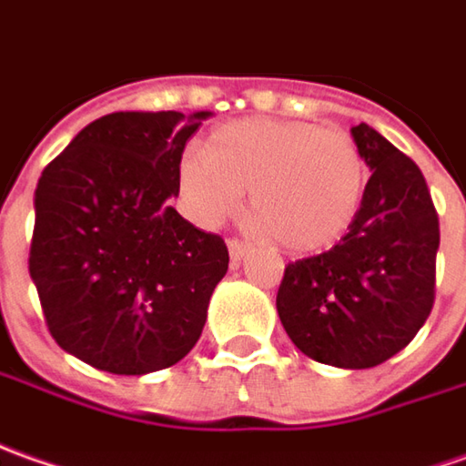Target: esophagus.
Segmentation results:
<instances>
[{"label":"esophagus","instance_id":"1","mask_svg":"<svg viewBox=\"0 0 466 466\" xmlns=\"http://www.w3.org/2000/svg\"><path fill=\"white\" fill-rule=\"evenodd\" d=\"M227 245H229V255H232L234 265H239V262L247 258V252L252 249V245L245 242V239H229Z\"/></svg>","mask_w":466,"mask_h":466}]
</instances>
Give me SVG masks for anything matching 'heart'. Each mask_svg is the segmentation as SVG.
Returning a JSON list of instances; mask_svg holds the SVG:
<instances>
[{"mask_svg": "<svg viewBox=\"0 0 466 466\" xmlns=\"http://www.w3.org/2000/svg\"><path fill=\"white\" fill-rule=\"evenodd\" d=\"M204 150L178 163L180 196L204 227L229 219L249 188L262 232L290 252H321L347 234L365 198V157L341 129L249 116L217 127Z\"/></svg>", "mask_w": 466, "mask_h": 466, "instance_id": "1", "label": "heart"}]
</instances>
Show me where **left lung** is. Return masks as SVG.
I'll return each instance as SVG.
<instances>
[{
	"label": "left lung",
	"mask_w": 466,
	"mask_h": 466,
	"mask_svg": "<svg viewBox=\"0 0 466 466\" xmlns=\"http://www.w3.org/2000/svg\"><path fill=\"white\" fill-rule=\"evenodd\" d=\"M352 137L372 176L350 232L290 262L278 316L306 357L341 370L382 365L433 309L439 217L420 167L370 125Z\"/></svg>",
	"instance_id": "8db88e82"
}]
</instances>
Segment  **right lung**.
<instances>
[{
    "instance_id": "right-lung-1",
    "label": "right lung",
    "mask_w": 466,
    "mask_h": 466,
    "mask_svg": "<svg viewBox=\"0 0 466 466\" xmlns=\"http://www.w3.org/2000/svg\"><path fill=\"white\" fill-rule=\"evenodd\" d=\"M207 116H99L37 180L30 278L53 339L86 365L147 375L180 362L204 331L229 252L170 198Z\"/></svg>"
}]
</instances>
